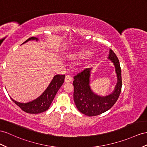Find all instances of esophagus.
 Segmentation results:
<instances>
[{
	"label": "esophagus",
	"mask_w": 147,
	"mask_h": 147,
	"mask_svg": "<svg viewBox=\"0 0 147 147\" xmlns=\"http://www.w3.org/2000/svg\"><path fill=\"white\" fill-rule=\"evenodd\" d=\"M71 81H72V77L69 76V75H67V76H66L65 79V82L66 83H68V82H71Z\"/></svg>",
	"instance_id": "obj_1"
}]
</instances>
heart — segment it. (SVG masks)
I'll return each mask as SVG.
<instances>
[{"instance_id": "heart-1", "label": "heart", "mask_w": 147, "mask_h": 147, "mask_svg": "<svg viewBox=\"0 0 147 147\" xmlns=\"http://www.w3.org/2000/svg\"><path fill=\"white\" fill-rule=\"evenodd\" d=\"M91 54V52L88 50L84 51H80L77 52L72 53L69 55V57L71 59H84L88 57V56Z\"/></svg>"}]
</instances>
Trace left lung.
I'll use <instances>...</instances> for the list:
<instances>
[{"label":"left lung","instance_id":"1","mask_svg":"<svg viewBox=\"0 0 147 147\" xmlns=\"http://www.w3.org/2000/svg\"><path fill=\"white\" fill-rule=\"evenodd\" d=\"M107 58L114 64L117 80L114 91L109 94L101 96L92 91L90 86L91 67L85 69L74 77V103L78 111L86 115L96 116L110 109L117 100L121 92V68L118 58L111 49Z\"/></svg>","mask_w":147,"mask_h":147}]
</instances>
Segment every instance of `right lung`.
<instances>
[{"mask_svg": "<svg viewBox=\"0 0 147 147\" xmlns=\"http://www.w3.org/2000/svg\"><path fill=\"white\" fill-rule=\"evenodd\" d=\"M30 40L38 41L39 39L36 37L33 36L26 40L22 44L27 43V41ZM65 74L55 75L45 91L38 97L30 102L22 103L13 100L11 97L10 98L15 104L21 108L22 111L28 114H39V113L47 111L50 107L56 93L65 81Z\"/></svg>", "mask_w": 147, "mask_h": 147, "instance_id": "obj_1", "label": "right lung"}]
</instances>
